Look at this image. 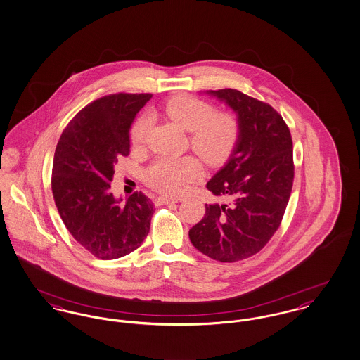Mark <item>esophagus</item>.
<instances>
[{"label": "esophagus", "instance_id": "34e87169", "mask_svg": "<svg viewBox=\"0 0 360 360\" xmlns=\"http://www.w3.org/2000/svg\"><path fill=\"white\" fill-rule=\"evenodd\" d=\"M158 202L162 203V205H173V203H177L179 200L174 199V198H168V196H160L158 198Z\"/></svg>", "mask_w": 360, "mask_h": 360}]
</instances>
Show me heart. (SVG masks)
<instances>
[{"label":"heart","mask_w":360,"mask_h":360,"mask_svg":"<svg viewBox=\"0 0 360 360\" xmlns=\"http://www.w3.org/2000/svg\"><path fill=\"white\" fill-rule=\"evenodd\" d=\"M164 112L189 133L192 150L208 164L225 161L238 138V123L226 112H215V108L192 96H174L164 104ZM152 126L149 115H141L133 123L130 136L134 146H142ZM202 174L199 162L192 157H162L153 162L143 173V179L152 188L165 195L180 196Z\"/></svg>","instance_id":"b5f03b06"}]
</instances>
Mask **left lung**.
Segmentation results:
<instances>
[{"label":"left lung","instance_id":"8db88e82","mask_svg":"<svg viewBox=\"0 0 360 360\" xmlns=\"http://www.w3.org/2000/svg\"><path fill=\"white\" fill-rule=\"evenodd\" d=\"M237 114L238 139L207 189L226 202L206 205L191 227L192 245L208 257L234 263L260 252L281 226L294 181L292 139L269 104L236 89L208 91Z\"/></svg>","mask_w":360,"mask_h":360}]
</instances>
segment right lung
Listing matches in <instances>:
<instances>
[{
  "label": "right lung",
  "mask_w": 360,
  "mask_h": 360,
  "mask_svg": "<svg viewBox=\"0 0 360 360\" xmlns=\"http://www.w3.org/2000/svg\"><path fill=\"white\" fill-rule=\"evenodd\" d=\"M150 94L100 97L69 122L58 141L51 189L58 212L77 243L101 260L139 248L154 206L142 192L124 203L110 192L114 165L130 154V129Z\"/></svg>",
  "instance_id": "right-lung-1"
}]
</instances>
